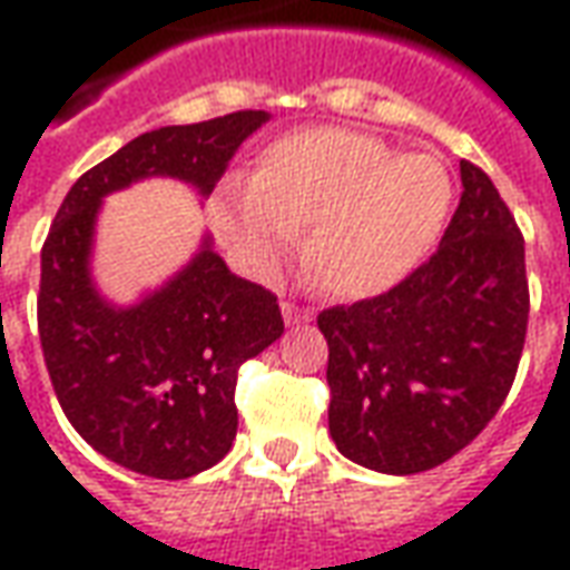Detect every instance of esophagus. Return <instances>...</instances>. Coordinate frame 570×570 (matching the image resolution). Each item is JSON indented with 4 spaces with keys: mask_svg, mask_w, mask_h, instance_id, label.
<instances>
[{
    "mask_svg": "<svg viewBox=\"0 0 570 570\" xmlns=\"http://www.w3.org/2000/svg\"><path fill=\"white\" fill-rule=\"evenodd\" d=\"M281 314H284L286 326H298V323H308L314 317V311L302 308V305H293V302H284L281 305Z\"/></svg>",
    "mask_w": 570,
    "mask_h": 570,
    "instance_id": "34e87169",
    "label": "esophagus"
}]
</instances>
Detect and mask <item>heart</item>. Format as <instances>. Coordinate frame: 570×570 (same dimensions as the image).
Returning <instances> with one entry per match:
<instances>
[{
    "mask_svg": "<svg viewBox=\"0 0 570 570\" xmlns=\"http://www.w3.org/2000/svg\"><path fill=\"white\" fill-rule=\"evenodd\" d=\"M440 158L396 155L379 137L305 128L259 151L253 176L213 191L210 223L259 277H272L305 235V259L326 293L379 296L428 259L452 210Z\"/></svg>",
    "mask_w": 570,
    "mask_h": 570,
    "instance_id": "obj_1",
    "label": "heart"
}]
</instances>
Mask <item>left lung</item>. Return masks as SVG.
<instances>
[{"mask_svg": "<svg viewBox=\"0 0 570 570\" xmlns=\"http://www.w3.org/2000/svg\"><path fill=\"white\" fill-rule=\"evenodd\" d=\"M440 249L382 296L321 311L330 433L354 464L433 470L476 440L513 387L528 326L525 240L476 164Z\"/></svg>", "mask_w": 570, "mask_h": 570, "instance_id": "1", "label": "left lung"}]
</instances>
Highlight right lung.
Masks as SVG:
<instances>
[{
    "mask_svg": "<svg viewBox=\"0 0 570 570\" xmlns=\"http://www.w3.org/2000/svg\"><path fill=\"white\" fill-rule=\"evenodd\" d=\"M244 109L149 130L76 179L42 247L39 338L60 409L91 449L151 479L219 464L237 433L240 363L284 335L277 296L228 272L210 235L179 272L134 305L94 284L106 195L170 176L207 198L240 142L268 121Z\"/></svg>",
    "mask_w": 570,
    "mask_h": 570,
    "instance_id": "add662e5",
    "label": "right lung"
}]
</instances>
